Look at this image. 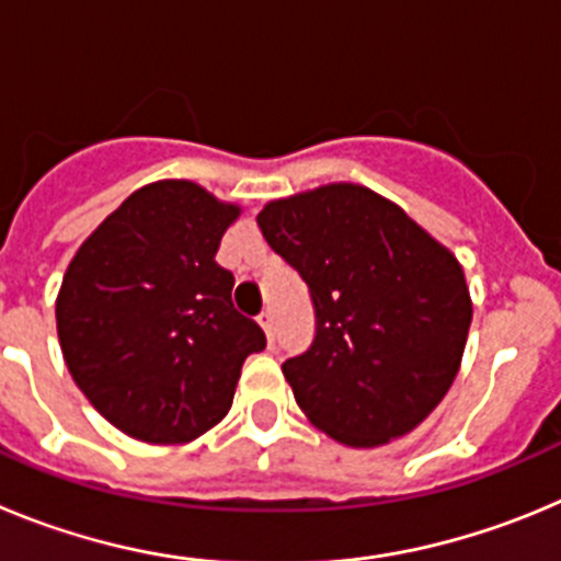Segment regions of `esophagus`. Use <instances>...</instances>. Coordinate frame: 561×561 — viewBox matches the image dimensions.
<instances>
[{"instance_id": "esophagus-1", "label": "esophagus", "mask_w": 561, "mask_h": 561, "mask_svg": "<svg viewBox=\"0 0 561 561\" xmlns=\"http://www.w3.org/2000/svg\"><path fill=\"white\" fill-rule=\"evenodd\" d=\"M256 321H260V327L265 330V337H268V343H274V312L265 310L256 316Z\"/></svg>"}]
</instances>
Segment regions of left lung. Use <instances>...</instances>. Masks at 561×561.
I'll use <instances>...</instances> for the list:
<instances>
[{
    "label": "left lung",
    "mask_w": 561,
    "mask_h": 561,
    "mask_svg": "<svg viewBox=\"0 0 561 561\" xmlns=\"http://www.w3.org/2000/svg\"><path fill=\"white\" fill-rule=\"evenodd\" d=\"M256 224L310 287L316 337L282 363L305 416L350 447L425 422L456 380L472 321L453 251L360 184L271 201Z\"/></svg>",
    "instance_id": "obj_1"
}]
</instances>
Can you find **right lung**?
<instances>
[{
	"label": "right lung",
	"mask_w": 561,
	"mask_h": 561,
	"mask_svg": "<svg viewBox=\"0 0 561 561\" xmlns=\"http://www.w3.org/2000/svg\"><path fill=\"white\" fill-rule=\"evenodd\" d=\"M240 218L193 181L136 190L85 237L55 301L69 375L111 425L184 444L229 413L265 332L231 305L215 254Z\"/></svg>",
	"instance_id": "add662e5"
}]
</instances>
